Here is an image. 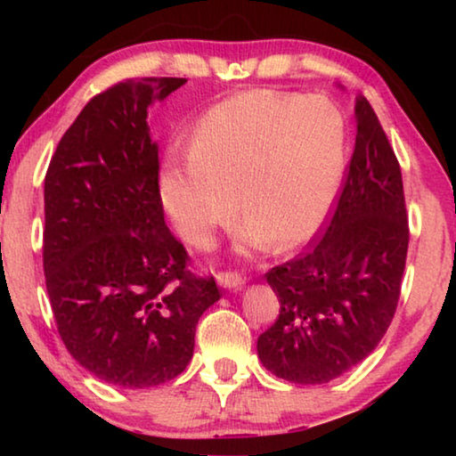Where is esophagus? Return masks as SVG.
<instances>
[{
    "label": "esophagus",
    "instance_id": "1",
    "mask_svg": "<svg viewBox=\"0 0 456 456\" xmlns=\"http://www.w3.org/2000/svg\"><path fill=\"white\" fill-rule=\"evenodd\" d=\"M217 281L227 289H241L243 283H245V277L235 273V272H219Z\"/></svg>",
    "mask_w": 456,
    "mask_h": 456
}]
</instances>
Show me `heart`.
<instances>
[{"label": "heart", "instance_id": "1", "mask_svg": "<svg viewBox=\"0 0 456 456\" xmlns=\"http://www.w3.org/2000/svg\"><path fill=\"white\" fill-rule=\"evenodd\" d=\"M348 118L330 96L249 90L209 108L191 157H171L160 197L184 241L203 247L233 217L245 251H288L310 239L336 203L348 163Z\"/></svg>", "mask_w": 456, "mask_h": 456}]
</instances>
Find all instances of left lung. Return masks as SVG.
<instances>
[{
    "label": "left lung",
    "mask_w": 456,
    "mask_h": 456,
    "mask_svg": "<svg viewBox=\"0 0 456 456\" xmlns=\"http://www.w3.org/2000/svg\"><path fill=\"white\" fill-rule=\"evenodd\" d=\"M356 144L318 241L265 273L280 318L261 364L293 384H326L374 352L395 318L408 251L403 173L376 112L356 98Z\"/></svg>",
    "instance_id": "left-lung-1"
}]
</instances>
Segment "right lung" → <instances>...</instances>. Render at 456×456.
<instances>
[{
  "mask_svg": "<svg viewBox=\"0 0 456 456\" xmlns=\"http://www.w3.org/2000/svg\"><path fill=\"white\" fill-rule=\"evenodd\" d=\"M184 78L114 84L82 108L44 181V273L72 358L120 388H152L192 358L195 330L221 297L189 272L165 225L149 106Z\"/></svg>",
  "mask_w": 456,
  "mask_h": 456,
  "instance_id": "1",
  "label": "right lung"
}]
</instances>
